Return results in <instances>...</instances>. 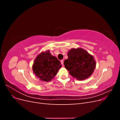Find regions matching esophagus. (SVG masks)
<instances>
[{
  "mask_svg": "<svg viewBox=\"0 0 120 120\" xmlns=\"http://www.w3.org/2000/svg\"><path fill=\"white\" fill-rule=\"evenodd\" d=\"M60 62H61V64H62V65H64V60H61L60 61Z\"/></svg>",
  "mask_w": 120,
  "mask_h": 120,
  "instance_id": "34e87169",
  "label": "esophagus"
}]
</instances>
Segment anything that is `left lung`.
Instances as JSON below:
<instances>
[{
	"instance_id": "obj_1",
	"label": "left lung",
	"mask_w": 120,
	"mask_h": 120,
	"mask_svg": "<svg viewBox=\"0 0 120 120\" xmlns=\"http://www.w3.org/2000/svg\"><path fill=\"white\" fill-rule=\"evenodd\" d=\"M68 59L64 61V67L72 77L79 81L86 79L96 68L94 57L82 48L71 49L68 51Z\"/></svg>"
}]
</instances>
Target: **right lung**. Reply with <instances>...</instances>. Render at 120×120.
Returning <instances> with one entry per match:
<instances>
[{
  "label": "right lung",
  "mask_w": 120,
  "mask_h": 120,
  "mask_svg": "<svg viewBox=\"0 0 120 120\" xmlns=\"http://www.w3.org/2000/svg\"><path fill=\"white\" fill-rule=\"evenodd\" d=\"M61 67L60 60L48 50L40 53L36 57L32 70L40 80L48 82L54 78Z\"/></svg>",
  "instance_id": "add662e5"
}]
</instances>
